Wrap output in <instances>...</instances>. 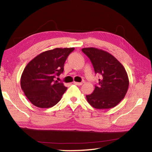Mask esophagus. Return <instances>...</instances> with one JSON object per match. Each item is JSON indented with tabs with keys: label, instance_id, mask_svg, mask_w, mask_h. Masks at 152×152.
Returning <instances> with one entry per match:
<instances>
[{
	"label": "esophagus",
	"instance_id": "1",
	"mask_svg": "<svg viewBox=\"0 0 152 152\" xmlns=\"http://www.w3.org/2000/svg\"><path fill=\"white\" fill-rule=\"evenodd\" d=\"M74 84H76V85H78V86H80L82 84V82H74Z\"/></svg>",
	"mask_w": 152,
	"mask_h": 152
}]
</instances>
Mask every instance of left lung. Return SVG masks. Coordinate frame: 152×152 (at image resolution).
I'll return each mask as SVG.
<instances>
[{"label":"left lung","instance_id":"8db88e82","mask_svg":"<svg viewBox=\"0 0 152 152\" xmlns=\"http://www.w3.org/2000/svg\"><path fill=\"white\" fill-rule=\"evenodd\" d=\"M88 56L101 79L86 99L92 107L107 109L115 107L124 99L129 88V78L123 66L107 51L95 48L82 49Z\"/></svg>","mask_w":152,"mask_h":152}]
</instances>
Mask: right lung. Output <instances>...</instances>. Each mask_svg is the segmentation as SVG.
<instances>
[{
  "instance_id": "1",
  "label": "right lung",
  "mask_w": 152,
  "mask_h": 152,
  "mask_svg": "<svg viewBox=\"0 0 152 152\" xmlns=\"http://www.w3.org/2000/svg\"><path fill=\"white\" fill-rule=\"evenodd\" d=\"M74 48L45 51L31 60L20 77V86L35 106L50 108L60 101L67 88L54 80L64 72V65Z\"/></svg>"
}]
</instances>
